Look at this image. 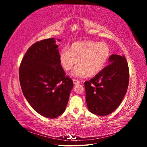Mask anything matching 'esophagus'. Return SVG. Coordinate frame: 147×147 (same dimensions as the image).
<instances>
[{"mask_svg":"<svg viewBox=\"0 0 147 147\" xmlns=\"http://www.w3.org/2000/svg\"><path fill=\"white\" fill-rule=\"evenodd\" d=\"M73 82L75 84H79L80 83V81H79V80H76V79H73Z\"/></svg>","mask_w":147,"mask_h":147,"instance_id":"34e87169","label":"esophagus"}]
</instances>
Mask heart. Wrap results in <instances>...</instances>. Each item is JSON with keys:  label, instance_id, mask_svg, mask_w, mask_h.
I'll return each mask as SVG.
<instances>
[{"label": "heart", "instance_id": "b5f03b06", "mask_svg": "<svg viewBox=\"0 0 147 147\" xmlns=\"http://www.w3.org/2000/svg\"><path fill=\"white\" fill-rule=\"evenodd\" d=\"M111 55L109 46L104 42L84 40L72 43L69 50H61L59 59L63 68L69 71L77 64L72 75L92 77L99 73L104 67Z\"/></svg>", "mask_w": 147, "mask_h": 147}]
</instances>
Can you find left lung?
Wrapping results in <instances>:
<instances>
[{"mask_svg": "<svg viewBox=\"0 0 147 147\" xmlns=\"http://www.w3.org/2000/svg\"><path fill=\"white\" fill-rule=\"evenodd\" d=\"M109 64L90 81L84 82L87 107L91 113L105 116L112 113L125 96L129 79L124 56L112 55Z\"/></svg>", "mask_w": 147, "mask_h": 147, "instance_id": "8db88e82", "label": "left lung"}]
</instances>
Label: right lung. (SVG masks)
Returning <instances> with one entry per match:
<instances>
[{"mask_svg":"<svg viewBox=\"0 0 147 147\" xmlns=\"http://www.w3.org/2000/svg\"><path fill=\"white\" fill-rule=\"evenodd\" d=\"M57 48L55 38L34 43L26 53L19 69L25 98L34 110L48 118L64 112L74 87L72 79L65 76L61 65Z\"/></svg>","mask_w":147,"mask_h":147,"instance_id":"add662e5","label":"right lung"}]
</instances>
